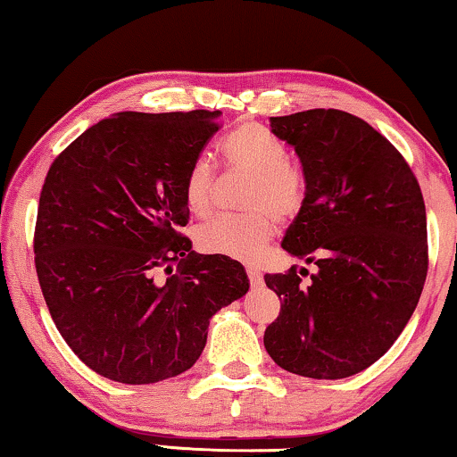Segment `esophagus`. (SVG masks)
<instances>
[{
  "label": "esophagus",
  "instance_id": "esophagus-1",
  "mask_svg": "<svg viewBox=\"0 0 457 457\" xmlns=\"http://www.w3.org/2000/svg\"><path fill=\"white\" fill-rule=\"evenodd\" d=\"M247 277H250L252 287L262 286V272H260L258 269H253V266H247Z\"/></svg>",
  "mask_w": 457,
  "mask_h": 457
}]
</instances>
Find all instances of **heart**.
Returning <instances> with one entry per match:
<instances>
[{"label":"heart","instance_id":"heart-1","mask_svg":"<svg viewBox=\"0 0 457 457\" xmlns=\"http://www.w3.org/2000/svg\"><path fill=\"white\" fill-rule=\"evenodd\" d=\"M230 170L252 176L245 197V216H220L197 230V245L207 253L253 262L262 256L277 233V218L294 220L304 207V176L289 163L279 138L258 123H241L222 145ZM216 176L212 162L199 157L182 180V199L195 216H207L214 207Z\"/></svg>","mask_w":457,"mask_h":457}]
</instances>
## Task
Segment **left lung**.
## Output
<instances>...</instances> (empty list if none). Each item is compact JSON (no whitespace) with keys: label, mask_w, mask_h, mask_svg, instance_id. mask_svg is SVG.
I'll return each mask as SVG.
<instances>
[{"label":"left lung","mask_w":457,"mask_h":457,"mask_svg":"<svg viewBox=\"0 0 457 457\" xmlns=\"http://www.w3.org/2000/svg\"><path fill=\"white\" fill-rule=\"evenodd\" d=\"M294 146L306 182L304 207L283 250L317 264L264 275L281 312L264 346L283 370L340 380L376 363L410 321L428 270L426 207L399 151L370 123L337 109L270 117Z\"/></svg>","instance_id":"8db88e82"}]
</instances>
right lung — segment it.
<instances>
[{
    "label": "right lung",
    "instance_id": "add662e5",
    "mask_svg": "<svg viewBox=\"0 0 457 457\" xmlns=\"http://www.w3.org/2000/svg\"><path fill=\"white\" fill-rule=\"evenodd\" d=\"M220 115L115 112L47 171L33 239L41 292L71 351L109 380L191 370L210 319L250 289L237 260L193 252L180 233L182 180Z\"/></svg>",
    "mask_w": 457,
    "mask_h": 457
}]
</instances>
